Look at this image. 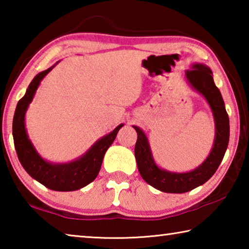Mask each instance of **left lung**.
<instances>
[{
    "label": "left lung",
    "instance_id": "1",
    "mask_svg": "<svg viewBox=\"0 0 249 249\" xmlns=\"http://www.w3.org/2000/svg\"><path fill=\"white\" fill-rule=\"evenodd\" d=\"M189 83L193 89L204 96L212 109L215 120V141L209 157L193 171L177 174L160 169L151 157L148 141L144 132L134 126L137 132V141L135 145L138 171L147 183L162 192L184 193L191 191L199 185L205 183L217 170L222 162L230 141V120L225 109L224 101L220 90L214 83L212 71L210 68L196 64L185 72Z\"/></svg>",
    "mask_w": 249,
    "mask_h": 249
}]
</instances>
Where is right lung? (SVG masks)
Listing matches in <instances>:
<instances>
[{"mask_svg":"<svg viewBox=\"0 0 249 249\" xmlns=\"http://www.w3.org/2000/svg\"><path fill=\"white\" fill-rule=\"evenodd\" d=\"M53 67L43 71L33 79L26 93L18 101L13 119V138L16 154L19 162L27 174L44 184L46 188L54 191H74L86 187L92 182L102 165L104 155L112 142H114L117 132L123 126L121 124L107 136L101 138L91 147L90 150L81 158L69 163H50L37 154L25 129V113L34 94L43 78Z\"/></svg>","mask_w":249,"mask_h":249,"instance_id":"1","label":"right lung"}]
</instances>
